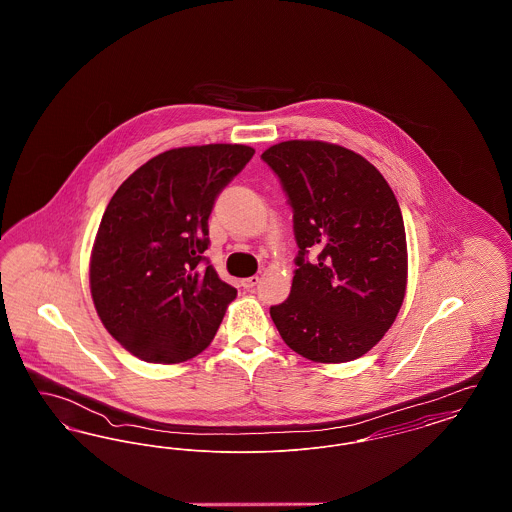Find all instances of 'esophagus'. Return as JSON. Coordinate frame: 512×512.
<instances>
[{"mask_svg":"<svg viewBox=\"0 0 512 512\" xmlns=\"http://www.w3.org/2000/svg\"><path fill=\"white\" fill-rule=\"evenodd\" d=\"M259 276H249V278H244L242 280V286H244L245 290H253L257 284H259Z\"/></svg>","mask_w":512,"mask_h":512,"instance_id":"esophagus-1","label":"esophagus"}]
</instances>
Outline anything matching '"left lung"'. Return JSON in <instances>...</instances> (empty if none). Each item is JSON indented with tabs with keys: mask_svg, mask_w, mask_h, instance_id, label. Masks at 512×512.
Wrapping results in <instances>:
<instances>
[{
	"mask_svg": "<svg viewBox=\"0 0 512 512\" xmlns=\"http://www.w3.org/2000/svg\"><path fill=\"white\" fill-rule=\"evenodd\" d=\"M261 157L288 194L299 247L290 297L270 317L309 361L359 359L390 330L407 292L405 224L390 184L363 155L320 140L280 142Z\"/></svg>",
	"mask_w": 512,
	"mask_h": 512,
	"instance_id": "obj_1",
	"label": "left lung"
}]
</instances>
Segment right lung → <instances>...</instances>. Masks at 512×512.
Wrapping results in <instances>:
<instances>
[{
	"label": "right lung",
	"mask_w": 512,
	"mask_h": 512,
	"mask_svg": "<svg viewBox=\"0 0 512 512\" xmlns=\"http://www.w3.org/2000/svg\"><path fill=\"white\" fill-rule=\"evenodd\" d=\"M253 153L242 144L169 149L111 197L90 255V292L107 332L134 357L184 363L215 338L238 292L201 267L207 220Z\"/></svg>",
	"instance_id": "1"
}]
</instances>
